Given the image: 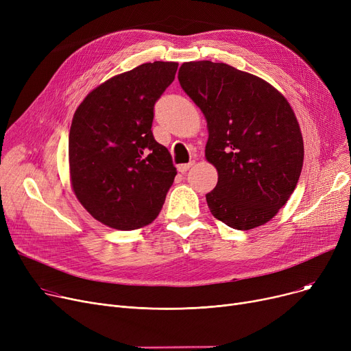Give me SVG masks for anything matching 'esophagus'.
Returning <instances> with one entry per match:
<instances>
[{"instance_id":"esophagus-1","label":"esophagus","mask_w":351,"mask_h":351,"mask_svg":"<svg viewBox=\"0 0 351 351\" xmlns=\"http://www.w3.org/2000/svg\"><path fill=\"white\" fill-rule=\"evenodd\" d=\"M193 163H195V162H189V163H182V165H179V166H178V171H179L180 173H185V172H188V171L192 168Z\"/></svg>"}]
</instances>
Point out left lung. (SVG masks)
I'll return each instance as SVG.
<instances>
[{"label":"left lung","mask_w":351,"mask_h":351,"mask_svg":"<svg viewBox=\"0 0 351 351\" xmlns=\"http://www.w3.org/2000/svg\"><path fill=\"white\" fill-rule=\"evenodd\" d=\"M178 80L208 123L205 158L217 171L206 195L210 213L237 230L267 223L303 168V136L290 104L265 80L223 62H183Z\"/></svg>","instance_id":"8db88e82"}]
</instances>
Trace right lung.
Here are the masks:
<instances>
[{"label": "right lung", "instance_id": "add662e5", "mask_svg": "<svg viewBox=\"0 0 351 351\" xmlns=\"http://www.w3.org/2000/svg\"><path fill=\"white\" fill-rule=\"evenodd\" d=\"M178 62H147L92 89L69 129L73 193L98 222L118 230L152 223L176 176L171 154L152 135L154 105Z\"/></svg>", "mask_w": 351, "mask_h": 351}]
</instances>
